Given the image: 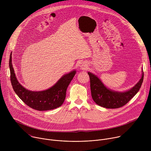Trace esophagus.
Instances as JSON below:
<instances>
[{"instance_id":"esophagus-1","label":"esophagus","mask_w":151,"mask_h":151,"mask_svg":"<svg viewBox=\"0 0 151 151\" xmlns=\"http://www.w3.org/2000/svg\"><path fill=\"white\" fill-rule=\"evenodd\" d=\"M86 66H87V64H86L84 63H81L80 64V68H81V69H85V68H86Z\"/></svg>"}]
</instances>
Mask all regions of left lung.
Listing matches in <instances>:
<instances>
[{
	"label": "left lung",
	"mask_w": 151,
	"mask_h": 151,
	"mask_svg": "<svg viewBox=\"0 0 151 151\" xmlns=\"http://www.w3.org/2000/svg\"><path fill=\"white\" fill-rule=\"evenodd\" d=\"M88 74L90 79V88L93 100L97 104L108 109L119 108L126 104L139 91L144 76L142 70L140 79L132 88L124 92H118L107 88L93 73L88 72Z\"/></svg>",
	"instance_id": "left-lung-1"
}]
</instances>
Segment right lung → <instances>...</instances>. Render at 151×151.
<instances>
[{
    "label": "right lung",
    "mask_w": 151,
    "mask_h": 151,
    "mask_svg": "<svg viewBox=\"0 0 151 151\" xmlns=\"http://www.w3.org/2000/svg\"><path fill=\"white\" fill-rule=\"evenodd\" d=\"M9 64L11 84L15 93L28 106L40 111L54 109L62 105L66 98L68 86L76 74V70H74L63 75L50 88L44 91H32L26 90L18 81L12 63V52Z\"/></svg>",
    "instance_id": "obj_1"
}]
</instances>
